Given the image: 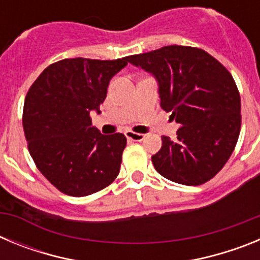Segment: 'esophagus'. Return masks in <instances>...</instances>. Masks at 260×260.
Instances as JSON below:
<instances>
[{"label": "esophagus", "mask_w": 260, "mask_h": 260, "mask_svg": "<svg viewBox=\"0 0 260 260\" xmlns=\"http://www.w3.org/2000/svg\"><path fill=\"white\" fill-rule=\"evenodd\" d=\"M125 135L128 141H134V142H142L144 138H146V135L144 134H141V133H134V132H132V130H127V132H125Z\"/></svg>", "instance_id": "34e87169"}]
</instances>
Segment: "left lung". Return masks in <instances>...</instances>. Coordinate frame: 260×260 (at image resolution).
<instances>
[{
	"label": "left lung",
	"mask_w": 260,
	"mask_h": 260,
	"mask_svg": "<svg viewBox=\"0 0 260 260\" xmlns=\"http://www.w3.org/2000/svg\"><path fill=\"white\" fill-rule=\"evenodd\" d=\"M152 73L161 108L181 127L177 139L161 138L152 164L162 177L187 186L206 183L222 169L237 144L241 98L233 77L201 48L168 45L128 56Z\"/></svg>",
	"instance_id": "8db88e82"
}]
</instances>
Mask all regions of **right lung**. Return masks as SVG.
<instances>
[{
	"label": "right lung",
	"instance_id": "add662e5",
	"mask_svg": "<svg viewBox=\"0 0 260 260\" xmlns=\"http://www.w3.org/2000/svg\"><path fill=\"white\" fill-rule=\"evenodd\" d=\"M127 65L118 59L66 58L48 66L27 92L23 128L31 157L56 189L86 197L105 189L119 173L126 137L100 134V113L110 79Z\"/></svg>",
	"mask_w": 260,
	"mask_h": 260
}]
</instances>
